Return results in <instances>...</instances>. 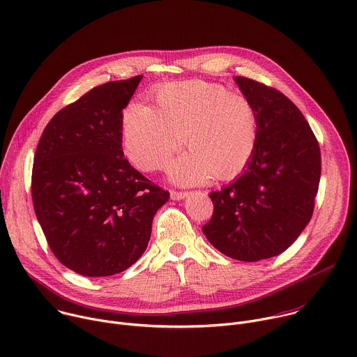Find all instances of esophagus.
<instances>
[{
	"instance_id": "1",
	"label": "esophagus",
	"mask_w": 357,
	"mask_h": 357,
	"mask_svg": "<svg viewBox=\"0 0 357 357\" xmlns=\"http://www.w3.org/2000/svg\"><path fill=\"white\" fill-rule=\"evenodd\" d=\"M170 197H172V199H174V201H180V199H184V198H187L188 197V192H178V191H172L170 192Z\"/></svg>"
}]
</instances>
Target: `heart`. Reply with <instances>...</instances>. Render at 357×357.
<instances>
[{
	"mask_svg": "<svg viewBox=\"0 0 357 357\" xmlns=\"http://www.w3.org/2000/svg\"><path fill=\"white\" fill-rule=\"evenodd\" d=\"M156 107L129 104L123 112V146L140 170L163 169L181 148L191 151L170 166V178L181 185L231 178L252 159L259 118L243 96L201 80L163 86Z\"/></svg>",
	"mask_w": 357,
	"mask_h": 357,
	"instance_id": "1",
	"label": "heart"
}]
</instances>
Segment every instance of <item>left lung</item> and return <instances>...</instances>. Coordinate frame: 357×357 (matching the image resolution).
<instances>
[{
    "instance_id": "8db88e82",
    "label": "left lung",
    "mask_w": 357,
    "mask_h": 357,
    "mask_svg": "<svg viewBox=\"0 0 357 357\" xmlns=\"http://www.w3.org/2000/svg\"><path fill=\"white\" fill-rule=\"evenodd\" d=\"M234 80L257 112V145L242 174L209 194L213 215L202 232L225 256L257 261L289 249L308 225L321 151L293 101L255 80Z\"/></svg>"
}]
</instances>
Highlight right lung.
<instances>
[{
  "label": "right lung",
  "instance_id": "add662e5",
  "mask_svg": "<svg viewBox=\"0 0 357 357\" xmlns=\"http://www.w3.org/2000/svg\"><path fill=\"white\" fill-rule=\"evenodd\" d=\"M144 76L109 82L60 109L33 158L32 199L61 264L107 277L148 248L158 209L170 197L123 158L122 111Z\"/></svg>",
  "mask_w": 357,
  "mask_h": 357
}]
</instances>
